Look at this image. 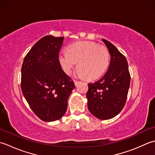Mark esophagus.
<instances>
[{"label":"esophagus","instance_id":"1","mask_svg":"<svg viewBox=\"0 0 155 155\" xmlns=\"http://www.w3.org/2000/svg\"><path fill=\"white\" fill-rule=\"evenodd\" d=\"M78 83H79V81H77V80H74V84H75V86H78Z\"/></svg>","mask_w":155,"mask_h":155}]
</instances>
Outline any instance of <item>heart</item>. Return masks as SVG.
I'll list each match as a JSON object with an SVG mask.
<instances>
[{"mask_svg":"<svg viewBox=\"0 0 155 155\" xmlns=\"http://www.w3.org/2000/svg\"><path fill=\"white\" fill-rule=\"evenodd\" d=\"M58 59L66 74H70L78 62V76L94 79L106 70L110 53L105 47L96 43L80 41L71 45L68 51H60Z\"/></svg>","mask_w":155,"mask_h":155,"instance_id":"heart-1","label":"heart"}]
</instances>
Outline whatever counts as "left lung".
Returning <instances> with one entry per match:
<instances>
[{
	"instance_id": "8db88e82",
	"label": "left lung",
	"mask_w": 155,
	"mask_h": 155,
	"mask_svg": "<svg viewBox=\"0 0 155 155\" xmlns=\"http://www.w3.org/2000/svg\"><path fill=\"white\" fill-rule=\"evenodd\" d=\"M102 41L110 54L109 68L99 80L88 84L86 96L89 111L98 119L108 120L118 115L124 108L130 75L124 55L108 41Z\"/></svg>"
}]
</instances>
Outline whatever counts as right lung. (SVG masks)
<instances>
[{
	"instance_id": "add662e5",
	"label": "right lung",
	"mask_w": 155,
	"mask_h": 155,
	"mask_svg": "<svg viewBox=\"0 0 155 155\" xmlns=\"http://www.w3.org/2000/svg\"><path fill=\"white\" fill-rule=\"evenodd\" d=\"M64 39L43 37L28 52L22 65V92L33 112L45 122L58 120L65 114L75 88L58 59Z\"/></svg>"
}]
</instances>
